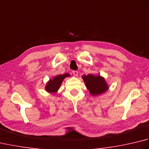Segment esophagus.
Wrapping results in <instances>:
<instances>
[{
	"instance_id": "1",
	"label": "esophagus",
	"mask_w": 149,
	"mask_h": 149,
	"mask_svg": "<svg viewBox=\"0 0 149 149\" xmlns=\"http://www.w3.org/2000/svg\"><path fill=\"white\" fill-rule=\"evenodd\" d=\"M73 74H74L75 77H77L78 75V72L77 70H73L72 71Z\"/></svg>"
}]
</instances>
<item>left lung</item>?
Segmentation results:
<instances>
[{
  "instance_id": "8db88e82",
  "label": "left lung",
  "mask_w": 149,
  "mask_h": 149,
  "mask_svg": "<svg viewBox=\"0 0 149 149\" xmlns=\"http://www.w3.org/2000/svg\"><path fill=\"white\" fill-rule=\"evenodd\" d=\"M83 79L88 90L92 95H100L108 89V86L104 79L100 75L94 76L92 74L84 75Z\"/></svg>"
}]
</instances>
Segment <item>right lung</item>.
<instances>
[{"label": "right lung", "mask_w": 149, "mask_h": 149, "mask_svg": "<svg viewBox=\"0 0 149 149\" xmlns=\"http://www.w3.org/2000/svg\"><path fill=\"white\" fill-rule=\"evenodd\" d=\"M70 75L68 74H65L63 75H57L54 77L52 79H50L47 84L45 90L49 93H56L59 90L60 86L62 83L63 79L66 77H69Z\"/></svg>", "instance_id": "add662e5"}]
</instances>
